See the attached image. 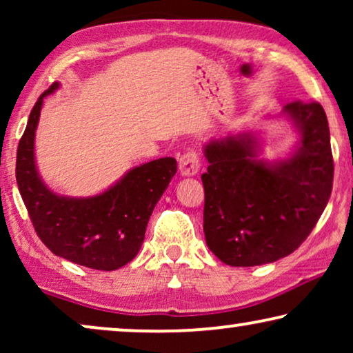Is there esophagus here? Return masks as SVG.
I'll return each instance as SVG.
<instances>
[{
    "mask_svg": "<svg viewBox=\"0 0 353 353\" xmlns=\"http://www.w3.org/2000/svg\"><path fill=\"white\" fill-rule=\"evenodd\" d=\"M201 168V157L199 152L194 149H188V151L180 157V173L183 176H192L199 172Z\"/></svg>",
    "mask_w": 353,
    "mask_h": 353,
    "instance_id": "34e87169",
    "label": "esophagus"
}]
</instances>
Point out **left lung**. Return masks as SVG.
<instances>
[{
	"label": "left lung",
	"instance_id": "1",
	"mask_svg": "<svg viewBox=\"0 0 353 353\" xmlns=\"http://www.w3.org/2000/svg\"><path fill=\"white\" fill-rule=\"evenodd\" d=\"M283 114L301 134L288 159H259V139L250 132L212 139L204 148L205 243L231 267L272 263L292 254L330 201L334 162L325 109L294 101Z\"/></svg>",
	"mask_w": 353,
	"mask_h": 353
}]
</instances>
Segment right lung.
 Instances as JSON below:
<instances>
[{"mask_svg":"<svg viewBox=\"0 0 353 353\" xmlns=\"http://www.w3.org/2000/svg\"><path fill=\"white\" fill-rule=\"evenodd\" d=\"M33 105L17 148L16 180L38 238L52 254L77 265L112 272L137 257L157 201L176 173V161L162 157L134 167L109 190L93 197L52 192L38 175L35 132L43 99Z\"/></svg>","mask_w":353,"mask_h":353,"instance_id":"add662e5","label":"right lung"}]
</instances>
